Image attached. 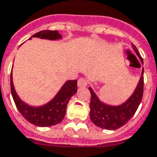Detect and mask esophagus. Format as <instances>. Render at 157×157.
Masks as SVG:
<instances>
[{
	"label": "esophagus",
	"instance_id": "esophagus-1",
	"mask_svg": "<svg viewBox=\"0 0 157 157\" xmlns=\"http://www.w3.org/2000/svg\"><path fill=\"white\" fill-rule=\"evenodd\" d=\"M87 84V81L85 78H80L77 82V85L79 87H84Z\"/></svg>",
	"mask_w": 157,
	"mask_h": 157
}]
</instances>
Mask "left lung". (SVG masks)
I'll list each match as a JSON object with an SVG mask.
<instances>
[{
    "label": "left lung",
    "mask_w": 157,
    "mask_h": 157,
    "mask_svg": "<svg viewBox=\"0 0 157 157\" xmlns=\"http://www.w3.org/2000/svg\"><path fill=\"white\" fill-rule=\"evenodd\" d=\"M132 48L137 55L143 64V59L140 55L138 49L132 44ZM144 68H142L141 75L135 91L124 102L119 105H110L100 100L93 89L89 86L88 89L92 98L90 102V118L98 127L114 130L124 125L134 116L141 102L144 92Z\"/></svg>",
    "instance_id": "1"
}]
</instances>
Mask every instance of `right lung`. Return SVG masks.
<instances>
[{
  "instance_id": "1",
  "label": "right lung",
  "mask_w": 157,
  "mask_h": 157,
  "mask_svg": "<svg viewBox=\"0 0 157 157\" xmlns=\"http://www.w3.org/2000/svg\"><path fill=\"white\" fill-rule=\"evenodd\" d=\"M32 37L48 40L62 39V36L58 31L51 30H43ZM11 92L18 111L29 123L39 127H49L58 124L65 118L69 101L77 92V80L65 82L57 94L47 103L41 106H31L18 97L13 85L12 72H11Z\"/></svg>"
}]
</instances>
